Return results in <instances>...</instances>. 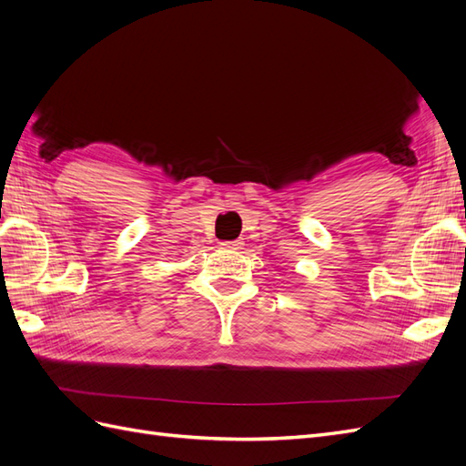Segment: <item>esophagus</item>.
Returning <instances> with one entry per match:
<instances>
[{"label": "esophagus", "instance_id": "1", "mask_svg": "<svg viewBox=\"0 0 466 466\" xmlns=\"http://www.w3.org/2000/svg\"><path fill=\"white\" fill-rule=\"evenodd\" d=\"M223 248H229V250H238L243 247V241H223L221 243Z\"/></svg>", "mask_w": 466, "mask_h": 466}]
</instances>
